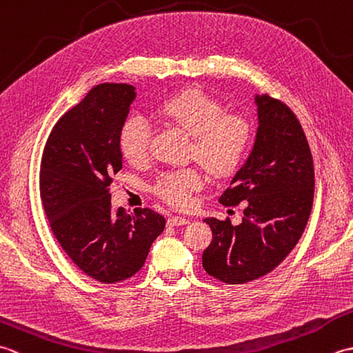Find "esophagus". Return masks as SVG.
I'll use <instances>...</instances> for the list:
<instances>
[{"label": "esophagus", "mask_w": 353, "mask_h": 353, "mask_svg": "<svg viewBox=\"0 0 353 353\" xmlns=\"http://www.w3.org/2000/svg\"><path fill=\"white\" fill-rule=\"evenodd\" d=\"M188 223H190L188 219H185V216H177V215L170 216L167 221L168 226H185V224H188Z\"/></svg>", "instance_id": "1"}]
</instances>
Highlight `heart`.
I'll list each match as a JSON object with an SVG mask.
<instances>
[{
	"mask_svg": "<svg viewBox=\"0 0 353 353\" xmlns=\"http://www.w3.org/2000/svg\"><path fill=\"white\" fill-rule=\"evenodd\" d=\"M163 121L181 127L192 137L191 157L209 174L226 177L241 165L252 141V124L241 114L226 112L224 104L197 89H188L163 100L156 109ZM153 130L142 117H130L124 123L119 145L133 165L145 162L150 156ZM203 185L197 170L171 171L156 185V192L176 208L191 205V192Z\"/></svg>",
	"mask_w": 353,
	"mask_h": 353,
	"instance_id": "obj_1",
	"label": "heart"
}]
</instances>
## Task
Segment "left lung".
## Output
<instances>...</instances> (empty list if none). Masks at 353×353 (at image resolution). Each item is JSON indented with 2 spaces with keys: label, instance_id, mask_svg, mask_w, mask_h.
Returning <instances> with one entry per match:
<instances>
[{
  "label": "left lung",
  "instance_id": "obj_1",
  "mask_svg": "<svg viewBox=\"0 0 353 353\" xmlns=\"http://www.w3.org/2000/svg\"><path fill=\"white\" fill-rule=\"evenodd\" d=\"M258 130L252 153L236 171L220 203L244 201L243 221L205 219L212 241L203 268L224 283H247L272 272L294 249L314 200V163L305 132L287 104L254 97Z\"/></svg>",
  "mask_w": 353,
  "mask_h": 353
}]
</instances>
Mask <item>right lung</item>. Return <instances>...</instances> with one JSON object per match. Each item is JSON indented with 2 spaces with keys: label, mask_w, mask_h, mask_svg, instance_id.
<instances>
[{
  "label": "right lung",
  "mask_w": 353,
  "mask_h": 353,
  "mask_svg": "<svg viewBox=\"0 0 353 353\" xmlns=\"http://www.w3.org/2000/svg\"><path fill=\"white\" fill-rule=\"evenodd\" d=\"M134 86L101 83L52 127L43 148L39 188L52 234L81 272L121 282L144 265L165 219L152 209L110 206L112 177L123 168L121 129Z\"/></svg>",
  "instance_id": "add662e5"
}]
</instances>
